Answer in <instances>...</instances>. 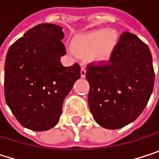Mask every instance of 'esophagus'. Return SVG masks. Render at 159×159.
<instances>
[{
	"label": "esophagus",
	"instance_id": "1",
	"mask_svg": "<svg viewBox=\"0 0 159 159\" xmlns=\"http://www.w3.org/2000/svg\"><path fill=\"white\" fill-rule=\"evenodd\" d=\"M86 74H87V70L85 67H82L81 68V77L85 78L86 77Z\"/></svg>",
	"mask_w": 159,
	"mask_h": 159
}]
</instances>
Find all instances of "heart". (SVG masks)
Segmentation results:
<instances>
[{
    "label": "heart",
    "mask_w": 159,
    "mask_h": 159,
    "mask_svg": "<svg viewBox=\"0 0 159 159\" xmlns=\"http://www.w3.org/2000/svg\"><path fill=\"white\" fill-rule=\"evenodd\" d=\"M118 43V35L116 30H106L104 29L91 31L80 36L74 41V48L70 47L71 55L89 57L91 61L97 64H106L114 55V51Z\"/></svg>",
    "instance_id": "heart-1"
}]
</instances>
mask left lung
<instances>
[{
  "instance_id": "obj_1",
  "label": "left lung",
  "mask_w": 159,
  "mask_h": 159,
  "mask_svg": "<svg viewBox=\"0 0 159 159\" xmlns=\"http://www.w3.org/2000/svg\"><path fill=\"white\" fill-rule=\"evenodd\" d=\"M110 62L88 68L89 105L101 127L118 129L135 121L147 105L155 72L149 47L130 32L121 35Z\"/></svg>"
}]
</instances>
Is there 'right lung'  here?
<instances>
[{"label": "right lung", "mask_w": 159, "mask_h": 159, "mask_svg": "<svg viewBox=\"0 0 159 159\" xmlns=\"http://www.w3.org/2000/svg\"><path fill=\"white\" fill-rule=\"evenodd\" d=\"M62 28L39 24L8 49L4 95L17 121L33 131H44L59 121L64 99L81 76L77 63L64 67Z\"/></svg>", "instance_id": "right-lung-1"}]
</instances>
